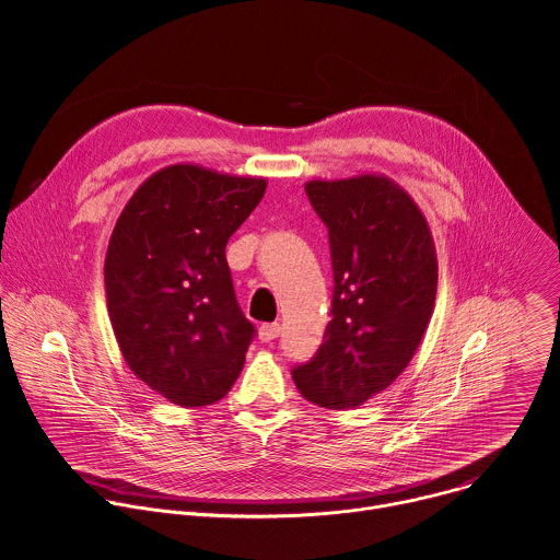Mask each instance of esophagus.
<instances>
[{"label": "esophagus", "instance_id": "esophagus-1", "mask_svg": "<svg viewBox=\"0 0 560 560\" xmlns=\"http://www.w3.org/2000/svg\"><path fill=\"white\" fill-rule=\"evenodd\" d=\"M279 332H281V326H279V324H264V326L259 328V339H261L264 343H270V341H275V339L279 337Z\"/></svg>", "mask_w": 560, "mask_h": 560}]
</instances>
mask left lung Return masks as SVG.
Instances as JSON below:
<instances>
[{"label":"left lung","mask_w":560,"mask_h":560,"mask_svg":"<svg viewBox=\"0 0 560 560\" xmlns=\"http://www.w3.org/2000/svg\"><path fill=\"white\" fill-rule=\"evenodd\" d=\"M305 192L328 225L335 292L324 343L292 378L307 401L346 410L417 354L436 301V248L417 201L385 175L312 179Z\"/></svg>","instance_id":"1"}]
</instances>
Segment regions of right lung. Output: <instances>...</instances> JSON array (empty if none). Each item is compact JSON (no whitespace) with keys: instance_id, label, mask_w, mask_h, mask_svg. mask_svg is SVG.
<instances>
[{"instance_id":"obj_1","label":"right lung","mask_w":560,"mask_h":560,"mask_svg":"<svg viewBox=\"0 0 560 560\" xmlns=\"http://www.w3.org/2000/svg\"><path fill=\"white\" fill-rule=\"evenodd\" d=\"M268 182L197 164L150 175L124 206L104 264L110 326L130 372L182 408L223 398L253 324L236 303L225 244Z\"/></svg>"}]
</instances>
